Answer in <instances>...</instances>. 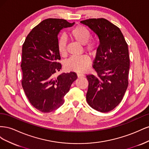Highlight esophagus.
<instances>
[{
    "instance_id": "obj_1",
    "label": "esophagus",
    "mask_w": 149,
    "mask_h": 149,
    "mask_svg": "<svg viewBox=\"0 0 149 149\" xmlns=\"http://www.w3.org/2000/svg\"><path fill=\"white\" fill-rule=\"evenodd\" d=\"M77 76H78V78H79V77H82V76H84V74H83V73H77Z\"/></svg>"
}]
</instances>
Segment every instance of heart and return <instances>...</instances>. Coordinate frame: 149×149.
<instances>
[{
  "label": "heart",
  "instance_id": "heart-1",
  "mask_svg": "<svg viewBox=\"0 0 149 149\" xmlns=\"http://www.w3.org/2000/svg\"><path fill=\"white\" fill-rule=\"evenodd\" d=\"M70 36L76 42L84 45L86 50L89 53H94L96 50L97 43L95 40H89L91 37L89 30L82 25H78L72 30ZM66 40L64 37H61L58 42V52L62 56L66 55ZM91 64V59L86 55L74 56L70 57L66 61L65 66L68 69L78 72H83L86 70Z\"/></svg>",
  "mask_w": 149,
  "mask_h": 149
}]
</instances>
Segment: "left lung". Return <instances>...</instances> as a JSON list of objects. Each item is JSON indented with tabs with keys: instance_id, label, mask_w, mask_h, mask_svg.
I'll return each instance as SVG.
<instances>
[{
	"instance_id": "obj_1",
	"label": "left lung",
	"mask_w": 149,
	"mask_h": 149,
	"mask_svg": "<svg viewBox=\"0 0 149 149\" xmlns=\"http://www.w3.org/2000/svg\"><path fill=\"white\" fill-rule=\"evenodd\" d=\"M100 39L93 67L97 76L88 74L86 101L94 109L107 112L121 102L128 86V45L118 26L103 18L81 21Z\"/></svg>"
}]
</instances>
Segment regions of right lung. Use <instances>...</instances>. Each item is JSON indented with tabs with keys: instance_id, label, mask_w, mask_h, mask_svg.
<instances>
[{
	"instance_id": "obj_1",
	"label": "right lung",
	"mask_w": 149,
	"mask_h": 149,
	"mask_svg": "<svg viewBox=\"0 0 149 149\" xmlns=\"http://www.w3.org/2000/svg\"><path fill=\"white\" fill-rule=\"evenodd\" d=\"M74 24L66 20L47 19L31 30L22 46V86L29 102L42 112H50L64 103V96L77 78L74 72L62 73L58 61V35Z\"/></svg>"
}]
</instances>
